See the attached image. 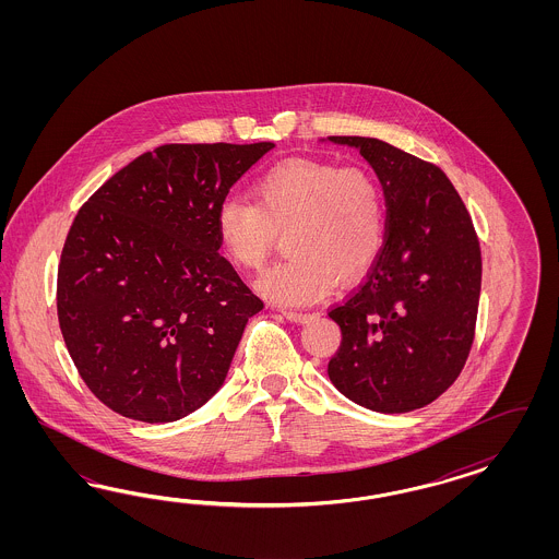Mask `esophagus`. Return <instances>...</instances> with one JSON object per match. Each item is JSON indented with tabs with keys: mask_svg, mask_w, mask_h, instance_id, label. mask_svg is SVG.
Instances as JSON below:
<instances>
[{
	"mask_svg": "<svg viewBox=\"0 0 559 559\" xmlns=\"http://www.w3.org/2000/svg\"><path fill=\"white\" fill-rule=\"evenodd\" d=\"M283 313H285V318L290 320V322H305V320L311 318L309 311H297V309H285Z\"/></svg>",
	"mask_w": 559,
	"mask_h": 559,
	"instance_id": "34e87169",
	"label": "esophagus"
}]
</instances>
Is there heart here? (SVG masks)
Segmentation results:
<instances>
[{
  "mask_svg": "<svg viewBox=\"0 0 559 559\" xmlns=\"http://www.w3.org/2000/svg\"><path fill=\"white\" fill-rule=\"evenodd\" d=\"M254 204L225 199L215 213L223 255L241 271H258L285 234L288 258L255 287L278 304L322 299L334 283L353 285L383 250L385 197L371 169L295 159L262 174Z\"/></svg>",
  "mask_w": 559,
  "mask_h": 559,
  "instance_id": "obj_1",
  "label": "heart"
}]
</instances>
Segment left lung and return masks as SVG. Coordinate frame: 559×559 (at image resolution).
Returning a JSON list of instances; mask_svg holds the SVG:
<instances>
[{"label":"left lung","mask_w":559,"mask_h":559,"mask_svg":"<svg viewBox=\"0 0 559 559\" xmlns=\"http://www.w3.org/2000/svg\"><path fill=\"white\" fill-rule=\"evenodd\" d=\"M330 141L360 152L388 204L377 262L328 309L342 330L330 381L374 412L428 406L455 383L474 344L481 288L474 221L439 166L371 136Z\"/></svg>","instance_id":"8db88e82"}]
</instances>
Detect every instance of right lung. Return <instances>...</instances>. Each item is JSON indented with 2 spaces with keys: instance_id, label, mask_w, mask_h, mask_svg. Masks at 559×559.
<instances>
[{
  "instance_id": "obj_1",
  "label": "right lung",
  "mask_w": 559,
  "mask_h": 559,
  "mask_svg": "<svg viewBox=\"0 0 559 559\" xmlns=\"http://www.w3.org/2000/svg\"><path fill=\"white\" fill-rule=\"evenodd\" d=\"M272 147L159 145L78 211L57 271V318L104 406L171 423L223 385L248 318L264 304L219 254L215 213Z\"/></svg>"
}]
</instances>
